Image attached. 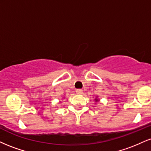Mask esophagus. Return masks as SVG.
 I'll return each mask as SVG.
<instances>
[{"instance_id":"esophagus-1","label":"esophagus","mask_w":151,"mask_h":151,"mask_svg":"<svg viewBox=\"0 0 151 151\" xmlns=\"http://www.w3.org/2000/svg\"><path fill=\"white\" fill-rule=\"evenodd\" d=\"M76 93H77V94H82L83 91L81 89H77L76 90Z\"/></svg>"}]
</instances>
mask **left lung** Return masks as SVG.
I'll list each match as a JSON object with an SVG mask.
<instances>
[{
	"mask_svg": "<svg viewBox=\"0 0 151 151\" xmlns=\"http://www.w3.org/2000/svg\"><path fill=\"white\" fill-rule=\"evenodd\" d=\"M94 101H96V103L99 102V101H100V99H99V98H98V96H96V98L95 99H94ZM96 103H95V104H96Z\"/></svg>",
	"mask_w": 151,
	"mask_h": 151,
	"instance_id": "obj_1",
	"label": "left lung"
}]
</instances>
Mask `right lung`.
Segmentation results:
<instances>
[{
	"mask_svg": "<svg viewBox=\"0 0 151 151\" xmlns=\"http://www.w3.org/2000/svg\"><path fill=\"white\" fill-rule=\"evenodd\" d=\"M60 103H61V102H60Z\"/></svg>",
	"mask_w": 151,
	"mask_h": 151,
	"instance_id": "right-lung-1",
	"label": "right lung"
}]
</instances>
